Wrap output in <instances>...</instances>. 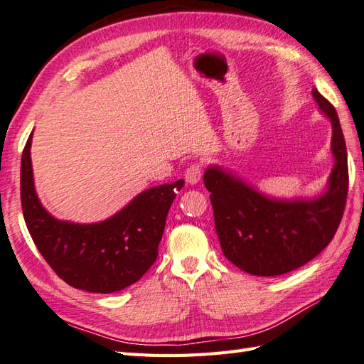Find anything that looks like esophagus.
I'll use <instances>...</instances> for the list:
<instances>
[{"mask_svg": "<svg viewBox=\"0 0 364 364\" xmlns=\"http://www.w3.org/2000/svg\"><path fill=\"white\" fill-rule=\"evenodd\" d=\"M203 164L200 161H195V164H191L187 169H185V179H187L188 183L195 185L200 181V177H203Z\"/></svg>", "mask_w": 364, "mask_h": 364, "instance_id": "esophagus-1", "label": "esophagus"}]
</instances>
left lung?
<instances>
[{"instance_id": "left-lung-1", "label": "left lung", "mask_w": 364, "mask_h": 364, "mask_svg": "<svg viewBox=\"0 0 364 364\" xmlns=\"http://www.w3.org/2000/svg\"><path fill=\"white\" fill-rule=\"evenodd\" d=\"M311 93L333 127L335 165L324 195L311 200L271 199L223 168L208 166L204 174L223 254L252 276L301 268L328 246L341 223L349 188L344 135L335 107L316 88Z\"/></svg>"}]
</instances>
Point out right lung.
Returning a JSON list of instances; mask_svg holds the SVG:
<instances>
[{
  "instance_id": "1",
  "label": "right lung",
  "mask_w": 364,
  "mask_h": 364,
  "mask_svg": "<svg viewBox=\"0 0 364 364\" xmlns=\"http://www.w3.org/2000/svg\"><path fill=\"white\" fill-rule=\"evenodd\" d=\"M31 141L32 134L21 156V208L46 263L70 287L90 293L119 291L140 280L157 260L168 210L183 181L140 193L102 223L59 221L46 212L36 195Z\"/></svg>"
}]
</instances>
